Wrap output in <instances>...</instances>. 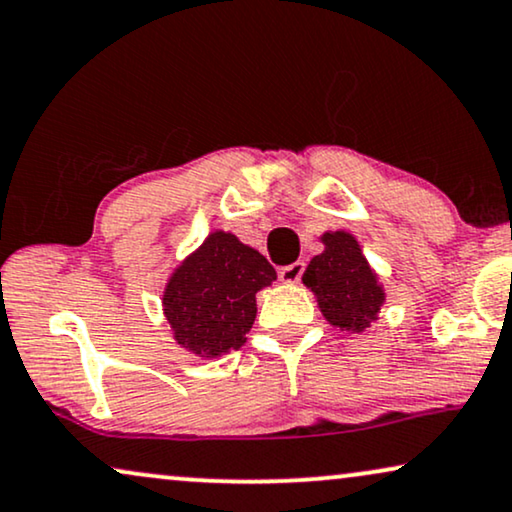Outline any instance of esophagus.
Wrapping results in <instances>:
<instances>
[{"label":"esophagus","instance_id":"34e87169","mask_svg":"<svg viewBox=\"0 0 512 512\" xmlns=\"http://www.w3.org/2000/svg\"><path fill=\"white\" fill-rule=\"evenodd\" d=\"M304 274V262H292L288 267H281L278 269V278H281L283 283H297L299 278Z\"/></svg>","mask_w":512,"mask_h":512}]
</instances>
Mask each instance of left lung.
<instances>
[{
	"label": "left lung",
	"mask_w": 512,
	"mask_h": 512,
	"mask_svg": "<svg viewBox=\"0 0 512 512\" xmlns=\"http://www.w3.org/2000/svg\"><path fill=\"white\" fill-rule=\"evenodd\" d=\"M320 255L306 267L302 281L316 295L327 323L346 332H365L379 318L386 292L379 276L349 231H325Z\"/></svg>",
	"instance_id": "left-lung-1"
}]
</instances>
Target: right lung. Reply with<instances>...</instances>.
I'll list each match as a JSON object with an SVG mask.
<instances>
[{"mask_svg": "<svg viewBox=\"0 0 512 512\" xmlns=\"http://www.w3.org/2000/svg\"><path fill=\"white\" fill-rule=\"evenodd\" d=\"M274 281L267 257L229 231H213L177 264L163 290L173 339L199 358L241 349L257 316L255 295Z\"/></svg>", "mask_w": 512, "mask_h": 512, "instance_id": "right-lung-1", "label": "right lung"}]
</instances>
